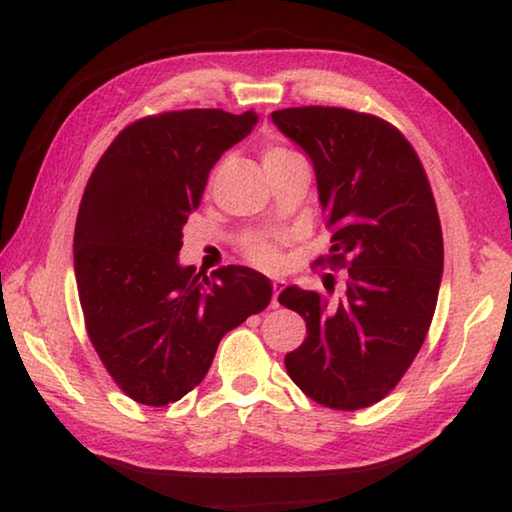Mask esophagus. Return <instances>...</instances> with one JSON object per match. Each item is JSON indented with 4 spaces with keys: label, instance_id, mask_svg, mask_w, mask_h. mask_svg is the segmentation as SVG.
<instances>
[{
    "label": "esophagus",
    "instance_id": "1",
    "mask_svg": "<svg viewBox=\"0 0 512 512\" xmlns=\"http://www.w3.org/2000/svg\"><path fill=\"white\" fill-rule=\"evenodd\" d=\"M282 289H284V280H273V300H271L273 307H280V302H277V296H280Z\"/></svg>",
    "mask_w": 512,
    "mask_h": 512
}]
</instances>
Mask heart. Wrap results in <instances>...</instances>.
Wrapping results in <instances>:
<instances>
[{"instance_id":"1","label":"heart","mask_w":512,"mask_h":512,"mask_svg":"<svg viewBox=\"0 0 512 512\" xmlns=\"http://www.w3.org/2000/svg\"><path fill=\"white\" fill-rule=\"evenodd\" d=\"M289 155H296V153L289 149H282V146H271V149H266L264 153V162L282 160V158H289ZM244 253L250 262H255L257 266H264V268H273L277 266V262H280V253H277V248L266 239H248L244 244Z\"/></svg>"}]
</instances>
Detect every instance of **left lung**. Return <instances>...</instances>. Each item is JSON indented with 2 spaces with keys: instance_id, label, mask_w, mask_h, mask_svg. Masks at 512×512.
Returning <instances> with one entry per match:
<instances>
[{
  "instance_id": "obj_1",
  "label": "left lung",
  "mask_w": 512,
  "mask_h": 512,
  "mask_svg": "<svg viewBox=\"0 0 512 512\" xmlns=\"http://www.w3.org/2000/svg\"><path fill=\"white\" fill-rule=\"evenodd\" d=\"M273 124L314 164L332 248L348 266L339 300L287 287L280 305L305 318L307 339L284 357L311 400L336 411L372 406L420 352L443 277V230L427 173L388 121L348 108H284Z\"/></svg>"
}]
</instances>
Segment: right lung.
Instances as JSON below:
<instances>
[{"mask_svg": "<svg viewBox=\"0 0 512 512\" xmlns=\"http://www.w3.org/2000/svg\"><path fill=\"white\" fill-rule=\"evenodd\" d=\"M257 119L214 108L144 117L115 137L88 180L74 230L76 287L94 350L135 402L185 397L223 336L271 302V280L253 268L207 277L178 262L210 169Z\"/></svg>", "mask_w": 512, "mask_h": 512, "instance_id": "obj_1", "label": "right lung"}]
</instances>
